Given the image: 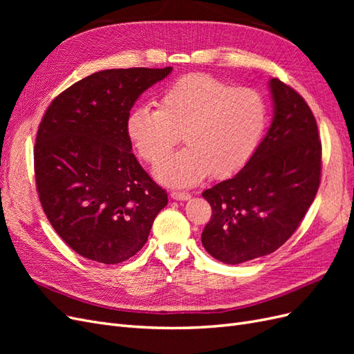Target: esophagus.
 I'll return each mask as SVG.
<instances>
[{"label":"esophagus","instance_id":"esophagus-1","mask_svg":"<svg viewBox=\"0 0 354 354\" xmlns=\"http://www.w3.org/2000/svg\"><path fill=\"white\" fill-rule=\"evenodd\" d=\"M171 198L176 199V201H187V199H190V194H187V192L173 190V192H171Z\"/></svg>","mask_w":354,"mask_h":354}]
</instances>
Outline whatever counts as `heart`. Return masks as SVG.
I'll return each mask as SVG.
<instances>
[{"label": "heart", "mask_w": 354, "mask_h": 354, "mask_svg": "<svg viewBox=\"0 0 354 354\" xmlns=\"http://www.w3.org/2000/svg\"><path fill=\"white\" fill-rule=\"evenodd\" d=\"M266 125L267 104L260 93L192 73L160 93L158 108H134L127 134L152 165L171 152L181 134L186 147L162 160L155 174L165 185L194 186L209 173L218 178L238 173L259 147Z\"/></svg>", "instance_id": "obj_1"}]
</instances>
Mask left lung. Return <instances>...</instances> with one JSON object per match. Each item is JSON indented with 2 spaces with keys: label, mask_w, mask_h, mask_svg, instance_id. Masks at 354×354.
Here are the masks:
<instances>
[{
  "label": "left lung",
  "mask_w": 354,
  "mask_h": 354,
  "mask_svg": "<svg viewBox=\"0 0 354 354\" xmlns=\"http://www.w3.org/2000/svg\"><path fill=\"white\" fill-rule=\"evenodd\" d=\"M273 120L236 176L207 189L212 208L202 245L214 259L241 264L274 252L297 230L320 183L322 145L308 104L272 78Z\"/></svg>",
  "instance_id": "obj_1"
}]
</instances>
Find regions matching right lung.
Wrapping results in <instances>:
<instances>
[{
	"instance_id": "add662e5",
	"label": "right lung",
	"mask_w": 354,
	"mask_h": 354,
	"mask_svg": "<svg viewBox=\"0 0 354 354\" xmlns=\"http://www.w3.org/2000/svg\"><path fill=\"white\" fill-rule=\"evenodd\" d=\"M173 71L106 69L51 102L37 133L35 181L53 229L84 259L118 264L143 248L167 192L131 152L127 118Z\"/></svg>"
}]
</instances>
